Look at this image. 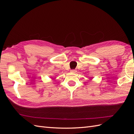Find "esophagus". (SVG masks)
I'll use <instances>...</instances> for the list:
<instances>
[{
  "mask_svg": "<svg viewBox=\"0 0 134 134\" xmlns=\"http://www.w3.org/2000/svg\"><path fill=\"white\" fill-rule=\"evenodd\" d=\"M71 72H72V73H75V72H76V70H74V69L71 70Z\"/></svg>",
  "mask_w": 134,
  "mask_h": 134,
  "instance_id": "1",
  "label": "esophagus"
}]
</instances>
